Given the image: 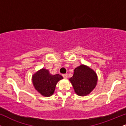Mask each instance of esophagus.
I'll list each match as a JSON object with an SVG mask.
<instances>
[{
  "label": "esophagus",
  "instance_id": "1",
  "mask_svg": "<svg viewBox=\"0 0 126 126\" xmlns=\"http://www.w3.org/2000/svg\"><path fill=\"white\" fill-rule=\"evenodd\" d=\"M63 77L64 78V79H67V74H63L62 75Z\"/></svg>",
  "mask_w": 126,
  "mask_h": 126
}]
</instances>
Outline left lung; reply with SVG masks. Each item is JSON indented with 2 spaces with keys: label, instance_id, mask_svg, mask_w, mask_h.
<instances>
[{
  "label": "left lung",
  "instance_id": "left-lung-1",
  "mask_svg": "<svg viewBox=\"0 0 126 126\" xmlns=\"http://www.w3.org/2000/svg\"><path fill=\"white\" fill-rule=\"evenodd\" d=\"M76 94L86 96L90 94L97 83V75L94 70L84 64L75 68L72 78L69 79Z\"/></svg>",
  "mask_w": 126,
  "mask_h": 126
}]
</instances>
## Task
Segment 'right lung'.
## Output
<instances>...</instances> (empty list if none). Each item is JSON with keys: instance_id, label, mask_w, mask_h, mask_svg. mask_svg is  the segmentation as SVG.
<instances>
[{"instance_id": "1", "label": "right lung", "mask_w": 126, "mask_h": 126, "mask_svg": "<svg viewBox=\"0 0 126 126\" xmlns=\"http://www.w3.org/2000/svg\"><path fill=\"white\" fill-rule=\"evenodd\" d=\"M62 79L63 77L60 75H51L46 69L38 70L32 77L35 89L40 94L47 97L54 94L56 84Z\"/></svg>"}]
</instances>
